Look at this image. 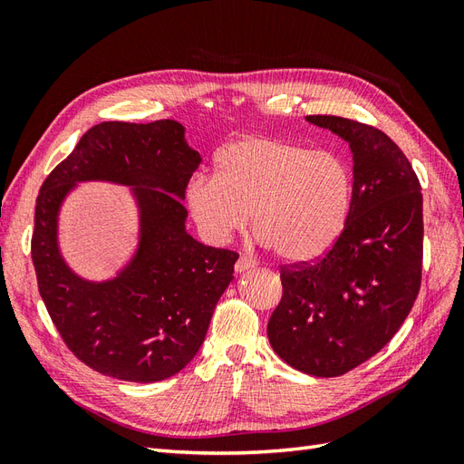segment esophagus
<instances>
[{
	"instance_id": "esophagus-1",
	"label": "esophagus",
	"mask_w": 464,
	"mask_h": 464,
	"mask_svg": "<svg viewBox=\"0 0 464 464\" xmlns=\"http://www.w3.org/2000/svg\"><path fill=\"white\" fill-rule=\"evenodd\" d=\"M257 265V261L254 259V257H247V256H242L240 259L236 261V265H234V269H236V273H246V271H249V269H254V266Z\"/></svg>"
}]
</instances>
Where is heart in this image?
I'll use <instances>...</instances> for the list:
<instances>
[{
    "instance_id": "1",
    "label": "heart",
    "mask_w": 464,
    "mask_h": 464,
    "mask_svg": "<svg viewBox=\"0 0 464 464\" xmlns=\"http://www.w3.org/2000/svg\"><path fill=\"white\" fill-rule=\"evenodd\" d=\"M350 201L353 172L339 154L257 135L224 147L215 176H193L186 188L189 215L208 244H227L251 213L257 240L292 263L327 254Z\"/></svg>"
}]
</instances>
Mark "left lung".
Masks as SVG:
<instances>
[{"mask_svg":"<svg viewBox=\"0 0 464 464\" xmlns=\"http://www.w3.org/2000/svg\"><path fill=\"white\" fill-rule=\"evenodd\" d=\"M353 152V201L339 240L315 263L280 269L283 300L266 334L288 366L336 377L382 350L422 280V193L404 152L372 125L307 116Z\"/></svg>","mask_w":464,"mask_h":464,"instance_id":"left-lung-1","label":"left lung"}]
</instances>
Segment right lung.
I'll return each mask as SVG.
<instances>
[{"mask_svg":"<svg viewBox=\"0 0 464 464\" xmlns=\"http://www.w3.org/2000/svg\"><path fill=\"white\" fill-rule=\"evenodd\" d=\"M201 154L176 120L104 121L91 128L40 188L33 263L40 296L69 350L98 373L154 383L199 353L237 254L203 246L186 230V188ZM132 189L140 234L132 259L106 281H89L59 247L63 201L79 183Z\"/></svg>","mask_w":464,"mask_h":464,"instance_id":"obj_1","label":"right lung"}]
</instances>
